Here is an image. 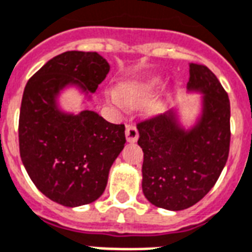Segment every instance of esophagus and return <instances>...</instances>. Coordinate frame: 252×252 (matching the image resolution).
<instances>
[{"mask_svg": "<svg viewBox=\"0 0 252 252\" xmlns=\"http://www.w3.org/2000/svg\"><path fill=\"white\" fill-rule=\"evenodd\" d=\"M126 139H127V142H131V143H134V142H137L138 137H139V133H138V128L135 127V126H127L126 127Z\"/></svg>", "mask_w": 252, "mask_h": 252, "instance_id": "obj_1", "label": "esophagus"}]
</instances>
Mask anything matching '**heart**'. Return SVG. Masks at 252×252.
I'll list each match as a JSON object with an SVG mask.
<instances>
[{"instance_id": "1", "label": "heart", "mask_w": 252, "mask_h": 252, "mask_svg": "<svg viewBox=\"0 0 252 252\" xmlns=\"http://www.w3.org/2000/svg\"><path fill=\"white\" fill-rule=\"evenodd\" d=\"M162 81L158 77H151L146 79H137V81H128L121 85V95L118 93L111 92V101L115 102L117 105L127 103L130 107H139L145 105L154 97L159 90ZM124 101H122V99ZM163 110V102H155L150 106L151 113H160Z\"/></svg>"}]
</instances>
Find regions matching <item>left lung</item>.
Segmentation results:
<instances>
[{"label": "left lung", "instance_id": "1", "mask_svg": "<svg viewBox=\"0 0 252 252\" xmlns=\"http://www.w3.org/2000/svg\"><path fill=\"white\" fill-rule=\"evenodd\" d=\"M187 89L203 94L202 114L190 130L174 110L137 125L143 194L173 211L194 206L213 189L230 151V101L218 78L207 66L190 63Z\"/></svg>", "mask_w": 252, "mask_h": 252}]
</instances>
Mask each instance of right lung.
I'll use <instances>...</instances> for the list:
<instances>
[{
    "label": "right lung",
    "mask_w": 252,
    "mask_h": 252,
    "mask_svg": "<svg viewBox=\"0 0 252 252\" xmlns=\"http://www.w3.org/2000/svg\"><path fill=\"white\" fill-rule=\"evenodd\" d=\"M110 66L95 52H65L28 81L18 139L22 163L35 187L66 207L88 205L103 194L113 162L124 150L125 125L92 110L67 114L57 97L69 85L94 93Z\"/></svg>",
    "instance_id": "1"
}]
</instances>
